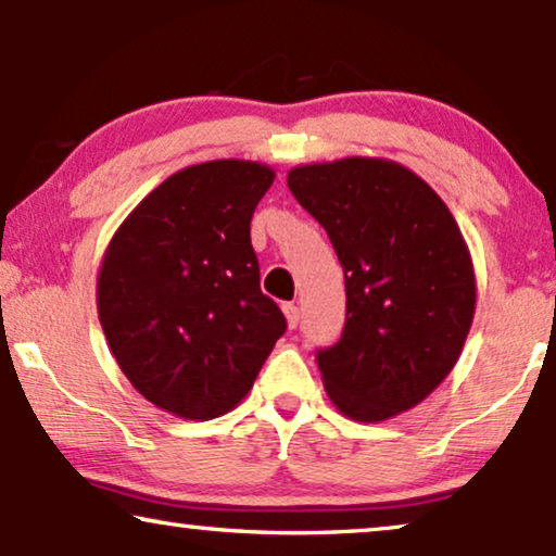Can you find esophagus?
<instances>
[{
  "label": "esophagus",
  "instance_id": "1",
  "mask_svg": "<svg viewBox=\"0 0 556 556\" xmlns=\"http://www.w3.org/2000/svg\"><path fill=\"white\" fill-rule=\"evenodd\" d=\"M283 314H286L288 326H291V329H295V326H299V321H301V308L295 306V303H286Z\"/></svg>",
  "mask_w": 556,
  "mask_h": 556
}]
</instances>
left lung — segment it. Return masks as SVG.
Listing matches in <instances>:
<instances>
[{"mask_svg": "<svg viewBox=\"0 0 556 556\" xmlns=\"http://www.w3.org/2000/svg\"><path fill=\"white\" fill-rule=\"evenodd\" d=\"M288 189L344 268V331L316 352L326 394L359 422L420 405L451 375L476 314L473 261L451 210L407 166L375 156L293 166Z\"/></svg>", "mask_w": 556, "mask_h": 556, "instance_id": "left-lung-1", "label": "left lung"}]
</instances>
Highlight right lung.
Segmentation results:
<instances>
[{
  "label": "right lung",
  "instance_id": "1",
  "mask_svg": "<svg viewBox=\"0 0 556 556\" xmlns=\"http://www.w3.org/2000/svg\"><path fill=\"white\" fill-rule=\"evenodd\" d=\"M273 179L245 159L187 166L105 248L96 303L111 354L136 392L185 420L230 413L286 331L250 245Z\"/></svg>",
  "mask_w": 556,
  "mask_h": 556
}]
</instances>
